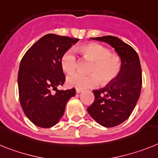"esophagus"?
<instances>
[{
  "label": "esophagus",
  "instance_id": "1",
  "mask_svg": "<svg viewBox=\"0 0 158 158\" xmlns=\"http://www.w3.org/2000/svg\"><path fill=\"white\" fill-rule=\"evenodd\" d=\"M82 91H83V90H81V89H76V93H77V94L82 92Z\"/></svg>",
  "mask_w": 158,
  "mask_h": 158
}]
</instances>
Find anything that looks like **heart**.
I'll use <instances>...</instances> for the list:
<instances>
[{"mask_svg":"<svg viewBox=\"0 0 158 158\" xmlns=\"http://www.w3.org/2000/svg\"><path fill=\"white\" fill-rule=\"evenodd\" d=\"M84 60L92 61L88 71L90 75L75 73L68 76V83L79 89L94 87L99 83L109 85L117 79L122 70V60L111 54V51L100 44H90L79 48ZM79 58L75 51L68 49L60 58V65L66 73H73L79 65Z\"/></svg>","mask_w":158,"mask_h":158,"instance_id":"obj_1","label":"heart"}]
</instances>
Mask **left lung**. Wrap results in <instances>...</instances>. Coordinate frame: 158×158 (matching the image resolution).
<instances>
[{
  "instance_id": "8db88e82",
  "label": "left lung",
  "mask_w": 158,
  "mask_h": 158,
  "mask_svg": "<svg viewBox=\"0 0 158 158\" xmlns=\"http://www.w3.org/2000/svg\"><path fill=\"white\" fill-rule=\"evenodd\" d=\"M114 48L122 60V70L113 83L94 90V100L87 112L105 127H114L127 120L134 110L141 94L142 68L136 51L116 36L90 38Z\"/></svg>"
}]
</instances>
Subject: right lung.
I'll list each match as a JSON object with an SVG mask.
<instances>
[{
    "label": "right lung",
    "instance_id": "obj_1",
    "mask_svg": "<svg viewBox=\"0 0 158 158\" xmlns=\"http://www.w3.org/2000/svg\"><path fill=\"white\" fill-rule=\"evenodd\" d=\"M79 39L47 34L23 56L18 71L20 106L31 123L50 128L64 115L66 104L75 96V89L57 90L63 86L65 75L60 58ZM52 90H56L53 93Z\"/></svg>",
    "mask_w": 158,
    "mask_h": 158
}]
</instances>
